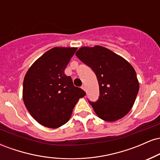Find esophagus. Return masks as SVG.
Returning <instances> with one entry per match:
<instances>
[{"label":"esophagus","instance_id":"esophagus-1","mask_svg":"<svg viewBox=\"0 0 160 160\" xmlns=\"http://www.w3.org/2000/svg\"><path fill=\"white\" fill-rule=\"evenodd\" d=\"M81 88H82V89H83V90H84V91H86V86H84V85H82V87H81Z\"/></svg>","mask_w":160,"mask_h":160}]
</instances>
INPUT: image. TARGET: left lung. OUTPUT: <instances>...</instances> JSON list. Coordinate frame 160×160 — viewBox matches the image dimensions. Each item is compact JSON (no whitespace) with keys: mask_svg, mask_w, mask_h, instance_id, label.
I'll use <instances>...</instances> for the list:
<instances>
[{"mask_svg":"<svg viewBox=\"0 0 160 160\" xmlns=\"http://www.w3.org/2000/svg\"><path fill=\"white\" fill-rule=\"evenodd\" d=\"M76 56L92 69L98 79V100L89 102L97 116L108 122L125 117L133 107L139 90L136 72L131 64L113 51L98 45L82 47Z\"/></svg>","mask_w":160,"mask_h":160,"instance_id":"1","label":"left lung"}]
</instances>
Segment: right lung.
Listing matches in <instances>:
<instances>
[{
    "label": "right lung",
    "instance_id": "add662e5",
    "mask_svg": "<svg viewBox=\"0 0 160 160\" xmlns=\"http://www.w3.org/2000/svg\"><path fill=\"white\" fill-rule=\"evenodd\" d=\"M78 49L56 47L38 58L28 70L22 98L30 114L47 128H56L71 118L74 108L86 92L73 84L65 69Z\"/></svg>",
    "mask_w": 160,
    "mask_h": 160
}]
</instances>
